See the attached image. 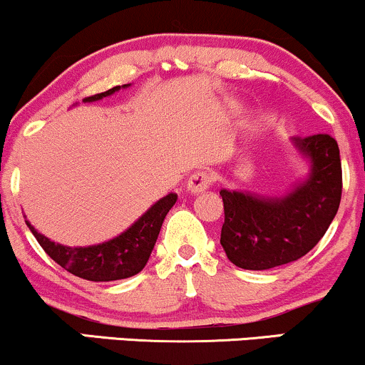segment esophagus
Wrapping results in <instances>:
<instances>
[{
  "instance_id": "1",
  "label": "esophagus",
  "mask_w": 365,
  "mask_h": 365,
  "mask_svg": "<svg viewBox=\"0 0 365 365\" xmlns=\"http://www.w3.org/2000/svg\"><path fill=\"white\" fill-rule=\"evenodd\" d=\"M212 183V175L207 171H195L190 175L187 182V190L190 194H200V192L207 190L209 185Z\"/></svg>"
}]
</instances>
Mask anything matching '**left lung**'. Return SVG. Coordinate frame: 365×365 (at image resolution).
Listing matches in <instances>:
<instances>
[{"label": "left lung", "mask_w": 365, "mask_h": 365, "mask_svg": "<svg viewBox=\"0 0 365 365\" xmlns=\"http://www.w3.org/2000/svg\"><path fill=\"white\" fill-rule=\"evenodd\" d=\"M293 145L311 161V173L282 197L221 190L225 223L221 245L242 269L262 271L300 259L324 237L341 200V161L336 140L328 133Z\"/></svg>", "instance_id": "1"}]
</instances>
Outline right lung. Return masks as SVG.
Wrapping results in <instances>:
<instances>
[{
	"mask_svg": "<svg viewBox=\"0 0 365 365\" xmlns=\"http://www.w3.org/2000/svg\"><path fill=\"white\" fill-rule=\"evenodd\" d=\"M125 86H116L113 89L94 94L83 99V103H94L99 99L115 94L116 91L125 89ZM177 202V194H168L153 204L148 211L142 215L128 230L120 233L111 240L103 242L98 245L89 247H66L56 242H51L48 237L41 235L39 232L29 221H25L32 235L37 238L44 252L58 262L63 269L72 273L78 278L89 279V282H115L125 279L130 276L140 273L149 261L156 244L159 230L163 221L171 207Z\"/></svg>",
	"mask_w": 365,
	"mask_h": 365,
	"instance_id": "obj_1",
	"label": "right lung"
}]
</instances>
